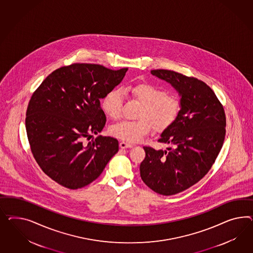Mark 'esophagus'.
Segmentation results:
<instances>
[{
    "label": "esophagus",
    "mask_w": 253,
    "mask_h": 253,
    "mask_svg": "<svg viewBox=\"0 0 253 253\" xmlns=\"http://www.w3.org/2000/svg\"><path fill=\"white\" fill-rule=\"evenodd\" d=\"M132 146H133V144H129V143L124 142V141H122V142L120 143V147H121V148H130V147H132Z\"/></svg>",
    "instance_id": "esophagus-1"
}]
</instances>
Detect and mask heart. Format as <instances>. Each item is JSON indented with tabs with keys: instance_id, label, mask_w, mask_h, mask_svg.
<instances>
[{
	"instance_id": "obj_1",
	"label": "heart",
	"mask_w": 253,
	"mask_h": 253,
	"mask_svg": "<svg viewBox=\"0 0 253 253\" xmlns=\"http://www.w3.org/2000/svg\"><path fill=\"white\" fill-rule=\"evenodd\" d=\"M123 92L142 104L138 114L140 119L115 123L109 130L113 136L126 142L136 143L147 135L153 128L157 131H163L178 119L180 101L174 94L167 93L149 83L128 84L123 88ZM123 92L121 89H111L103 98V110L113 120L122 115Z\"/></svg>"
}]
</instances>
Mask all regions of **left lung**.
Instances as JSON below:
<instances>
[{
	"label": "left lung",
	"mask_w": 253,
	"mask_h": 253,
	"mask_svg": "<svg viewBox=\"0 0 253 253\" xmlns=\"http://www.w3.org/2000/svg\"><path fill=\"white\" fill-rule=\"evenodd\" d=\"M151 74L170 83L181 96L178 119L158 139L169 146L166 150L144 146L145 158L140 165L144 183L169 196L189 189L211 169L225 140V110L202 80L163 69Z\"/></svg>",
	"instance_id": "left-lung-1"
}]
</instances>
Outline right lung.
<instances>
[{
	"mask_svg": "<svg viewBox=\"0 0 253 253\" xmlns=\"http://www.w3.org/2000/svg\"><path fill=\"white\" fill-rule=\"evenodd\" d=\"M127 70L72 63L53 71L33 93L26 114L30 149L58 184L71 190L90 184L119 151L113 137L100 135L87 144L84 139L105 127L99 100L122 82Z\"/></svg>",
	"mask_w": 253,
	"mask_h": 253,
	"instance_id": "add662e5",
	"label": "right lung"
}]
</instances>
